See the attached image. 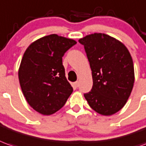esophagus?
<instances>
[{
	"label": "esophagus",
	"instance_id": "1",
	"mask_svg": "<svg viewBox=\"0 0 146 146\" xmlns=\"http://www.w3.org/2000/svg\"><path fill=\"white\" fill-rule=\"evenodd\" d=\"M74 85H75V87H78V85H79V82L78 81H76V82H74Z\"/></svg>",
	"mask_w": 146,
	"mask_h": 146
}]
</instances>
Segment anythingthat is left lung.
<instances>
[{"instance_id": "1", "label": "left lung", "mask_w": 146, "mask_h": 146, "mask_svg": "<svg viewBox=\"0 0 146 146\" xmlns=\"http://www.w3.org/2000/svg\"><path fill=\"white\" fill-rule=\"evenodd\" d=\"M84 47L92 75V88L84 96L92 108L111 115L123 108L134 82L130 52L117 39L94 33L79 39Z\"/></svg>"}]
</instances>
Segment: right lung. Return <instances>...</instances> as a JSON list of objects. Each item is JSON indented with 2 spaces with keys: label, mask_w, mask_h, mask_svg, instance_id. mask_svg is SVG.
<instances>
[{
  "label": "right lung",
  "mask_w": 146,
  "mask_h": 146,
  "mask_svg": "<svg viewBox=\"0 0 146 146\" xmlns=\"http://www.w3.org/2000/svg\"><path fill=\"white\" fill-rule=\"evenodd\" d=\"M76 43L73 39L50 35L31 43L24 53L19 69L20 87L27 103L38 113H55L73 92L62 57Z\"/></svg>",
  "instance_id": "obj_1"
}]
</instances>
